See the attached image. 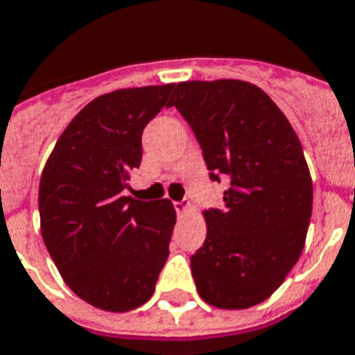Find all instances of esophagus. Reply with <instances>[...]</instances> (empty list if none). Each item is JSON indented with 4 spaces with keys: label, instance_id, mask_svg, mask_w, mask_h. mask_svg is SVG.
<instances>
[{
    "label": "esophagus",
    "instance_id": "34e87169",
    "mask_svg": "<svg viewBox=\"0 0 355 355\" xmlns=\"http://www.w3.org/2000/svg\"><path fill=\"white\" fill-rule=\"evenodd\" d=\"M174 209L180 216H183L185 212L191 211V201H174Z\"/></svg>",
    "mask_w": 355,
    "mask_h": 355
}]
</instances>
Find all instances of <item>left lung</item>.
Returning <instances> with one entry per match:
<instances>
[{"instance_id":"left-lung-1","label":"left lung","mask_w":355,"mask_h":355,"mask_svg":"<svg viewBox=\"0 0 355 355\" xmlns=\"http://www.w3.org/2000/svg\"><path fill=\"white\" fill-rule=\"evenodd\" d=\"M170 106L194 132L209 178L229 185L222 209L203 212L207 238L191 257L198 293L225 310L260 304L297 263L310 225L299 137L268 93L243 80L180 82Z\"/></svg>"}]
</instances>
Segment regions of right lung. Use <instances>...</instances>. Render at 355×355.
I'll list each match as a JSON object with an SVG mask.
<instances>
[{
  "label": "right lung",
  "instance_id": "obj_1",
  "mask_svg": "<svg viewBox=\"0 0 355 355\" xmlns=\"http://www.w3.org/2000/svg\"><path fill=\"white\" fill-rule=\"evenodd\" d=\"M174 84L117 89L82 107L42 172L40 223L45 248L80 299L130 311L154 295L175 211L168 200L124 196L143 159L144 126L168 107Z\"/></svg>",
  "mask_w": 355,
  "mask_h": 355
}]
</instances>
